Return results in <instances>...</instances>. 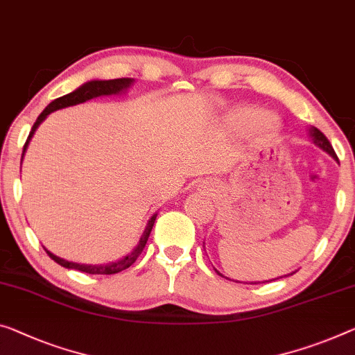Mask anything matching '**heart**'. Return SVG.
Returning <instances> with one entry per match:
<instances>
[{
  "label": "heart",
  "instance_id": "obj_1",
  "mask_svg": "<svg viewBox=\"0 0 355 355\" xmlns=\"http://www.w3.org/2000/svg\"><path fill=\"white\" fill-rule=\"evenodd\" d=\"M260 119H261V123H263L265 127H268V128L275 127V119L261 117V112L257 111V109H252V107H243V109H238L236 112H233L232 114V125L238 130H244V128L252 127V125L257 123Z\"/></svg>",
  "mask_w": 355,
  "mask_h": 355
}]
</instances>
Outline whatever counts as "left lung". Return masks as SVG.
<instances>
[{"instance_id": "left-lung-1", "label": "left lung", "mask_w": 355, "mask_h": 355, "mask_svg": "<svg viewBox=\"0 0 355 355\" xmlns=\"http://www.w3.org/2000/svg\"><path fill=\"white\" fill-rule=\"evenodd\" d=\"M311 136H313V141H314L315 146H319L320 149H324V150L327 152V154H330V155L334 157V159L338 162V157H336V154H335L334 147H331L330 141L327 139V136H325L322 132H320V130L313 128V130H311ZM252 284H259V282H252Z\"/></svg>"}]
</instances>
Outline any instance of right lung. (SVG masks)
Returning <instances> with one entry per match:
<instances>
[{"label":"right lung","mask_w":355,"mask_h":355,"mask_svg":"<svg viewBox=\"0 0 355 355\" xmlns=\"http://www.w3.org/2000/svg\"><path fill=\"white\" fill-rule=\"evenodd\" d=\"M133 84V79L132 78H121V79H111V80H90V83L84 84L83 87H79L78 90L71 92V94L64 95V96H60L57 100H53L51 105H49L44 111L40 114V117L36 119L35 125H33L31 132L28 135V138H26V143L24 146V154L26 150V146H28L30 139L33 133L36 132V128L40 127V123L44 121V119L49 116V114L57 111V109H62V107H68V106H74V105H79V103H84L87 100H92V98H96V96H101V95H116V94H121V92L127 90L130 85ZM24 154H21V159H24ZM155 217L157 216H152L149 223H147L144 234L141 236V241L138 246L135 248V250L132 254H128L127 257H123L117 261H112V263H107V265H80V263H74V261H68V260H63L57 257V255H53L52 252H49L46 249V252L49 257H51L53 261H57L58 265L64 266V268H69V270H78V271H83L87 272V275H116V272H121L123 270H127L128 266H132L136 259L139 257L141 252H143V249L146 246L147 239H149V234L152 227H154V222H155Z\"/></svg>","instance_id":"1"}]
</instances>
